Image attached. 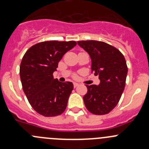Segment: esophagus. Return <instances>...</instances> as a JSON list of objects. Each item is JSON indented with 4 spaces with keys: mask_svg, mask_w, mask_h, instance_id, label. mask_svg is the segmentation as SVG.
<instances>
[{
    "mask_svg": "<svg viewBox=\"0 0 149 149\" xmlns=\"http://www.w3.org/2000/svg\"><path fill=\"white\" fill-rule=\"evenodd\" d=\"M78 86H79V84L78 83H76V82H74V83H73V87H74V88L77 87Z\"/></svg>",
    "mask_w": 149,
    "mask_h": 149,
    "instance_id": "1",
    "label": "esophagus"
}]
</instances>
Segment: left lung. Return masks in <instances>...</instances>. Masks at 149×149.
I'll list each match as a JSON object with an SVG mask.
<instances>
[{
  "label": "left lung",
  "instance_id": "8db88e82",
  "mask_svg": "<svg viewBox=\"0 0 149 149\" xmlns=\"http://www.w3.org/2000/svg\"><path fill=\"white\" fill-rule=\"evenodd\" d=\"M91 60V73L99 76L100 83L86 85L84 96L86 109L94 115H106L119 102L125 86L127 67L123 54L115 47L96 40L79 41Z\"/></svg>",
  "mask_w": 149,
  "mask_h": 149
}]
</instances>
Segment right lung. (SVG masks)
Instances as JSON below:
<instances>
[{
  "label": "right lung",
  "mask_w": 149,
  "mask_h": 149,
  "mask_svg": "<svg viewBox=\"0 0 149 149\" xmlns=\"http://www.w3.org/2000/svg\"><path fill=\"white\" fill-rule=\"evenodd\" d=\"M76 45L75 41H46L31 46L20 65L24 92L33 109L45 117L62 114L73 89L72 82H60L53 73L63 56Z\"/></svg>",
  "instance_id": "obj_1"
}]
</instances>
